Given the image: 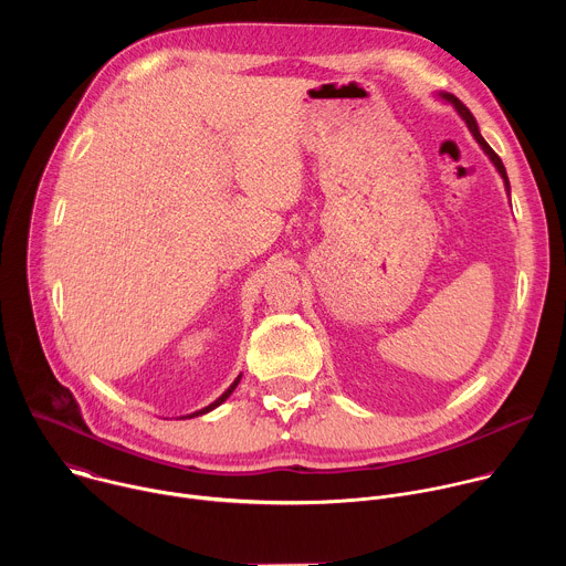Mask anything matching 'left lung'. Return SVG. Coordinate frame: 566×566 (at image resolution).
Masks as SVG:
<instances>
[{"mask_svg": "<svg viewBox=\"0 0 566 566\" xmlns=\"http://www.w3.org/2000/svg\"><path fill=\"white\" fill-rule=\"evenodd\" d=\"M443 101H448L457 112H459V116L465 120V125H468V129H470V134L474 136V140L481 145V149L483 151H486L489 154V158L493 160V166L497 168V172L502 175V179H504V186H506V192L511 195V184H509V177H506V168H504V164H502V158L493 151V147L486 143V140H483V136L479 134V127H476V120H474V116L470 114V109L457 98V96H452V94H439Z\"/></svg>", "mask_w": 566, "mask_h": 566, "instance_id": "1", "label": "left lung"}]
</instances>
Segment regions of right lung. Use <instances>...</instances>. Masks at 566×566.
<instances>
[{
  "label": "right lung",
  "mask_w": 566,
  "mask_h": 566,
  "mask_svg": "<svg viewBox=\"0 0 566 566\" xmlns=\"http://www.w3.org/2000/svg\"><path fill=\"white\" fill-rule=\"evenodd\" d=\"M239 380H241V374H239V376L234 378V382H232V385H230V387H228V389H226V391H223V394H221V396H219V398H217L214 402H210V406H208V408H203V410H199V412H195V415H188V417H190V419H192V417H201V415H206V412H210V410L219 408V406H221V402H223V400H226V398H228V396H230V394L234 391V387L239 385Z\"/></svg>",
  "instance_id": "add662e5"
}]
</instances>
